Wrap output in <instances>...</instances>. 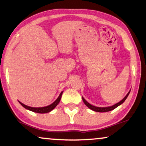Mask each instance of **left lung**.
<instances>
[{
    "mask_svg": "<svg viewBox=\"0 0 146 146\" xmlns=\"http://www.w3.org/2000/svg\"><path fill=\"white\" fill-rule=\"evenodd\" d=\"M130 92H129L128 93H127V94L124 97V98H123L122 100H121L119 102L115 104H114L113 106H110V107H105V108H100V107H96V106H94L91 105L90 104H89L88 102L86 101V100L84 98L82 97V100L84 102V103L90 109L92 110L95 111H98V112H106V111H111L112 110L115 109V108H117V106H119V105H121V104L123 103V102H124L125 100H126V98H127V96H128Z\"/></svg>",
    "mask_w": 146,
    "mask_h": 146,
    "instance_id": "1",
    "label": "left lung"
}]
</instances>
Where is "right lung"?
<instances>
[{
	"instance_id": "right-lung-1",
	"label": "right lung",
	"mask_w": 146,
	"mask_h": 146,
	"mask_svg": "<svg viewBox=\"0 0 146 146\" xmlns=\"http://www.w3.org/2000/svg\"><path fill=\"white\" fill-rule=\"evenodd\" d=\"M62 92H62L60 93V94L58 96V98L56 99V100L55 102H54L52 104L48 106H46V107H42V108H33V107H30V106H28L27 105H25L24 104L21 103V102H19L20 104L23 106L24 108H25L26 109H28L29 110H31L32 111H34V112H36V113H48L49 112V111H50L52 110L58 104V103L60 102V99H61V97H62Z\"/></svg>"
}]
</instances>
